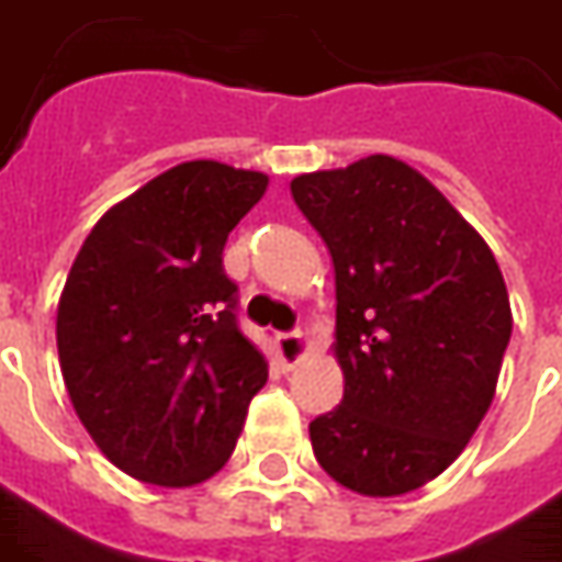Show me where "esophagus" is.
Instances as JSON below:
<instances>
[{
    "mask_svg": "<svg viewBox=\"0 0 562 562\" xmlns=\"http://www.w3.org/2000/svg\"><path fill=\"white\" fill-rule=\"evenodd\" d=\"M310 340L304 331H289V335H277V356H280L282 368H294L307 359Z\"/></svg>",
    "mask_w": 562,
    "mask_h": 562,
    "instance_id": "34e87169",
    "label": "esophagus"
}]
</instances>
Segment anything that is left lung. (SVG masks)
Segmentation results:
<instances>
[{
    "label": "left lung",
    "instance_id": "1",
    "mask_svg": "<svg viewBox=\"0 0 562 562\" xmlns=\"http://www.w3.org/2000/svg\"><path fill=\"white\" fill-rule=\"evenodd\" d=\"M335 261L344 398L310 423L352 493L402 496L465 450L496 395L512 301L484 237L390 155L292 179Z\"/></svg>",
    "mask_w": 562,
    "mask_h": 562
}]
</instances>
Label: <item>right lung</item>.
I'll return each instance as SVG.
<instances>
[{
  "mask_svg": "<svg viewBox=\"0 0 562 562\" xmlns=\"http://www.w3.org/2000/svg\"><path fill=\"white\" fill-rule=\"evenodd\" d=\"M268 176L188 160L93 225L57 304L66 392L103 457L136 481L194 486L225 465L268 359L237 328L227 234Z\"/></svg>",
  "mask_w": 562,
  "mask_h": 562,
  "instance_id": "obj_1",
  "label": "right lung"
}]
</instances>
